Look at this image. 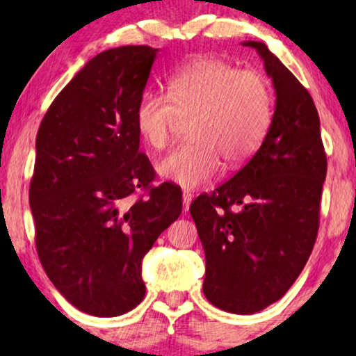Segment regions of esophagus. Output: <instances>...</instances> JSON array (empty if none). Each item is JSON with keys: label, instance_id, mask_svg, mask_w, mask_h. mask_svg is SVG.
I'll list each match as a JSON object with an SVG mask.
<instances>
[{"label": "esophagus", "instance_id": "1", "mask_svg": "<svg viewBox=\"0 0 356 356\" xmlns=\"http://www.w3.org/2000/svg\"><path fill=\"white\" fill-rule=\"evenodd\" d=\"M191 201H193V194L184 189V191H183V211L184 212H186L189 209V204H191Z\"/></svg>", "mask_w": 356, "mask_h": 356}]
</instances>
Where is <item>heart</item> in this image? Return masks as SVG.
I'll list each match as a JSON object with an SVG mask.
<instances>
[{
	"mask_svg": "<svg viewBox=\"0 0 356 356\" xmlns=\"http://www.w3.org/2000/svg\"><path fill=\"white\" fill-rule=\"evenodd\" d=\"M274 100L266 76L217 58H197L168 77V95L144 92L134 111L136 129L149 147L167 149L183 120L189 143L159 163V173L183 188H197L222 167L236 168L267 138Z\"/></svg>",
	"mask_w": 356,
	"mask_h": 356,
	"instance_id": "heart-1",
	"label": "heart"
}]
</instances>
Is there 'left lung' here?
<instances>
[{
	"label": "left lung",
	"instance_id": "1",
	"mask_svg": "<svg viewBox=\"0 0 356 356\" xmlns=\"http://www.w3.org/2000/svg\"><path fill=\"white\" fill-rule=\"evenodd\" d=\"M275 89L267 138L252 159L189 212L206 252L204 295L228 313L252 314L293 285L313 251L327 159L309 92L262 42Z\"/></svg>",
	"mask_w": 356,
	"mask_h": 356
}]
</instances>
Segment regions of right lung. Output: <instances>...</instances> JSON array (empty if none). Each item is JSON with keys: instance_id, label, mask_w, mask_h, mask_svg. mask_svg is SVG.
Returning <instances> with one entry per match:
<instances>
[{"instance_id": "1", "label": "right lung", "mask_w": 356, "mask_h": 356, "mask_svg": "<svg viewBox=\"0 0 356 356\" xmlns=\"http://www.w3.org/2000/svg\"><path fill=\"white\" fill-rule=\"evenodd\" d=\"M157 51L99 53L51 102L37 133L29 202L38 259L72 306L100 318L143 301V257L183 207L177 184L152 186L134 123Z\"/></svg>"}]
</instances>
